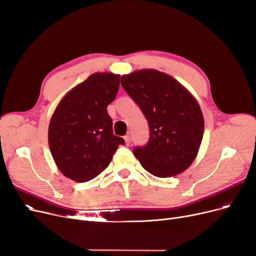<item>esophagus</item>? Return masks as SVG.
Instances as JSON below:
<instances>
[{
	"label": "esophagus",
	"instance_id": "1",
	"mask_svg": "<svg viewBox=\"0 0 256 256\" xmlns=\"http://www.w3.org/2000/svg\"><path fill=\"white\" fill-rule=\"evenodd\" d=\"M124 142H126V146L130 144V135L124 136Z\"/></svg>",
	"mask_w": 256,
	"mask_h": 256
}]
</instances>
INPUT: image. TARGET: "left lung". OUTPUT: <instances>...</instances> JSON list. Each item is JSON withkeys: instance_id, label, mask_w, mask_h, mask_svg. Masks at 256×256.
I'll use <instances>...</instances> for the list:
<instances>
[{"instance_id": "left-lung-1", "label": "left lung", "mask_w": 256, "mask_h": 256, "mask_svg": "<svg viewBox=\"0 0 256 256\" xmlns=\"http://www.w3.org/2000/svg\"><path fill=\"white\" fill-rule=\"evenodd\" d=\"M121 85L149 123V142L133 150L140 164L158 178L185 171L196 158L204 132L194 96L176 78L154 69L126 74Z\"/></svg>"}]
</instances>
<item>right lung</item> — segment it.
I'll return each instance as SVG.
<instances>
[{
  "label": "right lung",
  "instance_id": "right-lung-1",
  "mask_svg": "<svg viewBox=\"0 0 256 256\" xmlns=\"http://www.w3.org/2000/svg\"><path fill=\"white\" fill-rule=\"evenodd\" d=\"M119 84V74L94 73L57 105L48 138L54 162L64 176L78 183L94 178L108 167L119 144H124L112 134L106 110Z\"/></svg>",
  "mask_w": 256,
  "mask_h": 256
}]
</instances>
